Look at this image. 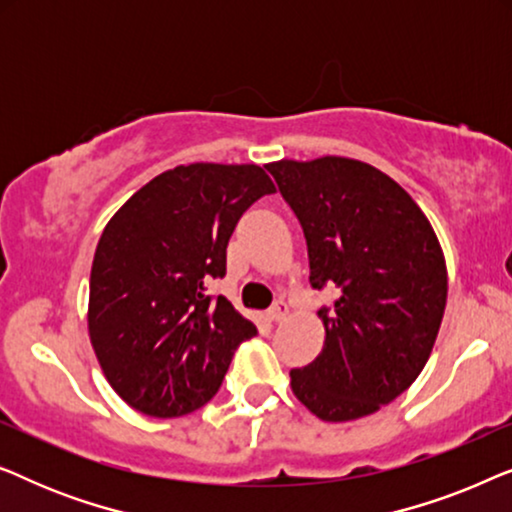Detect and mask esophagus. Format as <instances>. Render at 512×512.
I'll use <instances>...</instances> for the list:
<instances>
[{
	"label": "esophagus",
	"instance_id": "obj_1",
	"mask_svg": "<svg viewBox=\"0 0 512 512\" xmlns=\"http://www.w3.org/2000/svg\"><path fill=\"white\" fill-rule=\"evenodd\" d=\"M286 314H289V305H286L284 300H277V303L268 310V319L275 321V324H277V321L286 319Z\"/></svg>",
	"mask_w": 512,
	"mask_h": 512
}]
</instances>
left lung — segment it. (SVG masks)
Wrapping results in <instances>:
<instances>
[{
	"mask_svg": "<svg viewBox=\"0 0 512 512\" xmlns=\"http://www.w3.org/2000/svg\"><path fill=\"white\" fill-rule=\"evenodd\" d=\"M265 167L303 228L312 289L338 291L319 310L324 349L291 370L293 394L324 422L373 415L417 380L431 356L447 300L438 237L417 202L361 160Z\"/></svg>",
	"mask_w": 512,
	"mask_h": 512,
	"instance_id": "8db88e82",
	"label": "left lung"
}]
</instances>
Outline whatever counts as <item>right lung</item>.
<instances>
[{
    "instance_id": "1",
    "label": "right lung",
    "mask_w": 512,
    "mask_h": 512,
    "mask_svg": "<svg viewBox=\"0 0 512 512\" xmlns=\"http://www.w3.org/2000/svg\"><path fill=\"white\" fill-rule=\"evenodd\" d=\"M275 193L258 165H179L151 179L104 228L90 270L88 333L111 387L149 417L212 401L256 326L209 279L226 275L240 216Z\"/></svg>"
}]
</instances>
